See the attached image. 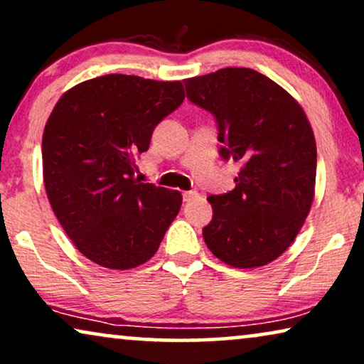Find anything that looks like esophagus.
<instances>
[{
	"label": "esophagus",
	"mask_w": 364,
	"mask_h": 364,
	"mask_svg": "<svg viewBox=\"0 0 364 364\" xmlns=\"http://www.w3.org/2000/svg\"><path fill=\"white\" fill-rule=\"evenodd\" d=\"M200 196H198L197 191H188V192H183V202H192L196 200V198H198Z\"/></svg>",
	"instance_id": "34e87169"
}]
</instances>
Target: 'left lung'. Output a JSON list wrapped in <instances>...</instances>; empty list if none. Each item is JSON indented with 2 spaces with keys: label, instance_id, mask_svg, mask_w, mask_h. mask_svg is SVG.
Listing matches in <instances>:
<instances>
[{
  "label": "left lung",
  "instance_id": "8db88e82",
  "mask_svg": "<svg viewBox=\"0 0 364 364\" xmlns=\"http://www.w3.org/2000/svg\"><path fill=\"white\" fill-rule=\"evenodd\" d=\"M188 101L215 117L220 156L240 166L235 188L207 198L203 240L235 268L282 255L301 230L315 196L316 144L300 104L270 77L225 68L186 79Z\"/></svg>",
  "mask_w": 364,
  "mask_h": 364
}]
</instances>
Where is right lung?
I'll return each mask as SVG.
<instances>
[{
	"label": "right lung",
	"instance_id": "right-lung-1",
	"mask_svg": "<svg viewBox=\"0 0 364 364\" xmlns=\"http://www.w3.org/2000/svg\"><path fill=\"white\" fill-rule=\"evenodd\" d=\"M181 81L107 74L69 89L43 134L54 215L84 257L112 270L151 260L177 217V191L134 178L154 129L181 106Z\"/></svg>",
	"mask_w": 364,
	"mask_h": 364
}]
</instances>
